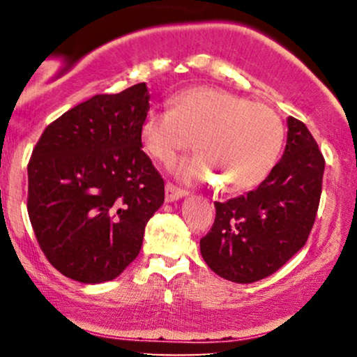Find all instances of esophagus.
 <instances>
[{
    "mask_svg": "<svg viewBox=\"0 0 357 357\" xmlns=\"http://www.w3.org/2000/svg\"><path fill=\"white\" fill-rule=\"evenodd\" d=\"M184 196H188V191H184V190H181V188L174 186V184H171V183L166 184V202L167 203L178 202V199L184 198Z\"/></svg>",
    "mask_w": 357,
    "mask_h": 357,
    "instance_id": "34e87169",
    "label": "esophagus"
}]
</instances>
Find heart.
Masks as SVG:
<instances>
[{
	"instance_id": "heart-1",
	"label": "heart",
	"mask_w": 357,
	"mask_h": 357,
	"mask_svg": "<svg viewBox=\"0 0 357 357\" xmlns=\"http://www.w3.org/2000/svg\"><path fill=\"white\" fill-rule=\"evenodd\" d=\"M191 139L199 154L174 167L179 178L213 181L215 175L223 190L247 191L272 171L284 126L267 104L216 87L184 90L171 99V110L151 109L141 122L142 144L161 162L191 147Z\"/></svg>"
}]
</instances>
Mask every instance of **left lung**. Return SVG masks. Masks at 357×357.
<instances>
[{
    "label": "left lung",
    "instance_id": "1",
    "mask_svg": "<svg viewBox=\"0 0 357 357\" xmlns=\"http://www.w3.org/2000/svg\"><path fill=\"white\" fill-rule=\"evenodd\" d=\"M282 159L257 190L215 203L211 231L199 240L216 275L252 284L275 273L305 245L317 215L324 161L304 122L287 117Z\"/></svg>",
    "mask_w": 357,
    "mask_h": 357
}]
</instances>
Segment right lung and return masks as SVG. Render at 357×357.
I'll return each instance as SVG.
<instances>
[{"instance_id": "1", "label": "right lung", "mask_w": 357, "mask_h": 357, "mask_svg": "<svg viewBox=\"0 0 357 357\" xmlns=\"http://www.w3.org/2000/svg\"><path fill=\"white\" fill-rule=\"evenodd\" d=\"M147 85L93 96L45 129L28 165V216L48 261L72 280L104 284L142 247L165 181L142 151Z\"/></svg>"}]
</instances>
